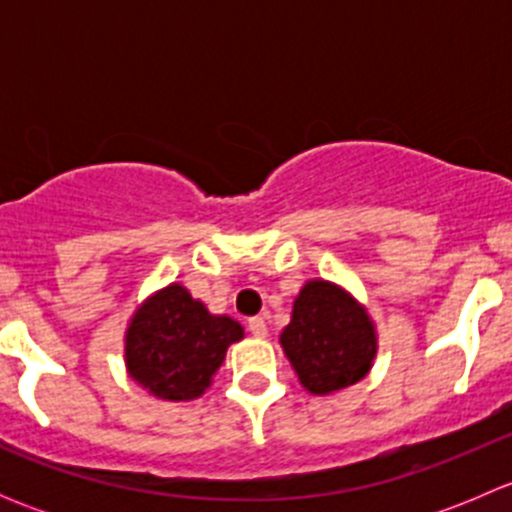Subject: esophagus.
<instances>
[{
	"label": "esophagus",
	"instance_id": "1",
	"mask_svg": "<svg viewBox=\"0 0 512 512\" xmlns=\"http://www.w3.org/2000/svg\"><path fill=\"white\" fill-rule=\"evenodd\" d=\"M247 329H250L252 337H257V339L267 337V322L262 317H252L250 322H247Z\"/></svg>",
	"mask_w": 512,
	"mask_h": 512
}]
</instances>
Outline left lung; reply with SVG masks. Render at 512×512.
<instances>
[{
	"mask_svg": "<svg viewBox=\"0 0 512 512\" xmlns=\"http://www.w3.org/2000/svg\"><path fill=\"white\" fill-rule=\"evenodd\" d=\"M280 344L299 384L314 396L337 394L364 379L379 349L364 304L329 280H309L299 289Z\"/></svg>",
	"mask_w": 512,
	"mask_h": 512,
	"instance_id": "8db88e82",
	"label": "left lung"
}]
</instances>
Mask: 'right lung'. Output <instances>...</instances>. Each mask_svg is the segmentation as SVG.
I'll return each mask as SVG.
<instances>
[{"label":"right lung","mask_w":512,"mask_h":512,"mask_svg":"<svg viewBox=\"0 0 512 512\" xmlns=\"http://www.w3.org/2000/svg\"><path fill=\"white\" fill-rule=\"evenodd\" d=\"M242 337L240 322L213 314L173 282L133 312L123 342L126 371L156 399L175 404L200 399L223 366L227 347Z\"/></svg>","instance_id":"obj_1"}]
</instances>
